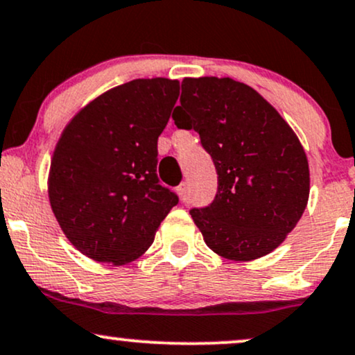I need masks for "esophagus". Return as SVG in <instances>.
Listing matches in <instances>:
<instances>
[{"instance_id": "1", "label": "esophagus", "mask_w": 355, "mask_h": 355, "mask_svg": "<svg viewBox=\"0 0 355 355\" xmlns=\"http://www.w3.org/2000/svg\"><path fill=\"white\" fill-rule=\"evenodd\" d=\"M177 191H178V195H180V200H182V202H185L187 196H189V183L183 182L182 185L178 187V189H177Z\"/></svg>"}]
</instances>
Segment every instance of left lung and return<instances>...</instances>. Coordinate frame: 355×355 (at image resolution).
I'll return each mask as SVG.
<instances>
[{
  "label": "left lung",
  "mask_w": 355,
  "mask_h": 355,
  "mask_svg": "<svg viewBox=\"0 0 355 355\" xmlns=\"http://www.w3.org/2000/svg\"><path fill=\"white\" fill-rule=\"evenodd\" d=\"M178 129L198 132L218 175L208 207L190 215L210 250L234 261L271 253L291 233L309 198V166L291 127L250 85L187 78Z\"/></svg>",
  "instance_id": "8db88e82"
}]
</instances>
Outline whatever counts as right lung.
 <instances>
[{"mask_svg": "<svg viewBox=\"0 0 355 355\" xmlns=\"http://www.w3.org/2000/svg\"><path fill=\"white\" fill-rule=\"evenodd\" d=\"M178 96V80H130L85 105L64 129L51 162L49 202L83 254L134 261L178 203L157 177V142Z\"/></svg>", "mask_w": 355, "mask_h": 355, "instance_id": "1", "label": "right lung"}]
</instances>
